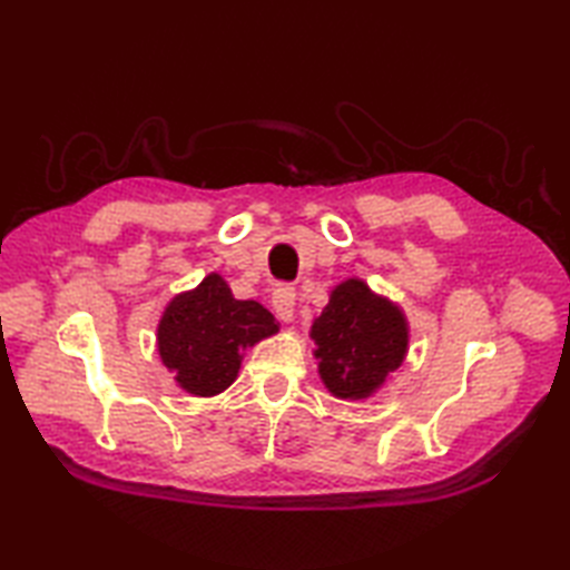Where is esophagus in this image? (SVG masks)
<instances>
[{"label": "esophagus", "mask_w": 570, "mask_h": 570, "mask_svg": "<svg viewBox=\"0 0 570 570\" xmlns=\"http://www.w3.org/2000/svg\"><path fill=\"white\" fill-rule=\"evenodd\" d=\"M272 306H274L278 318H282L284 323H292L294 313H296V288L288 284L276 286L272 294Z\"/></svg>", "instance_id": "1"}]
</instances>
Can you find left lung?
<instances>
[{
    "label": "left lung",
    "instance_id": "8db88e82",
    "mask_svg": "<svg viewBox=\"0 0 570 570\" xmlns=\"http://www.w3.org/2000/svg\"><path fill=\"white\" fill-rule=\"evenodd\" d=\"M311 341L328 392L367 399L404 362L409 323L390 298L372 294L362 278H347L333 288L328 306L313 321Z\"/></svg>",
    "mask_w": 570,
    "mask_h": 570
}]
</instances>
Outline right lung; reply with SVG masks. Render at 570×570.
Returning <instances> with one entry per match:
<instances>
[{
  "label": "right lung",
  "mask_w": 570,
  "mask_h": 570,
  "mask_svg": "<svg viewBox=\"0 0 570 570\" xmlns=\"http://www.w3.org/2000/svg\"><path fill=\"white\" fill-rule=\"evenodd\" d=\"M278 323L257 301H237L220 274L171 298L156 331L161 362L180 390L215 396L237 380L242 357Z\"/></svg>",
  "instance_id": "1"
}]
</instances>
